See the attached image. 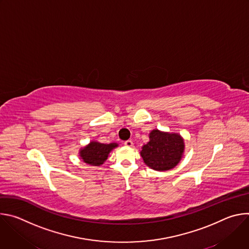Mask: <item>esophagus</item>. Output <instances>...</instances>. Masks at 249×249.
<instances>
[{
  "mask_svg": "<svg viewBox=\"0 0 249 249\" xmlns=\"http://www.w3.org/2000/svg\"><path fill=\"white\" fill-rule=\"evenodd\" d=\"M124 145L126 146V147H129V148H131V147H133V142L131 141V140H128V141H125L124 142Z\"/></svg>",
  "mask_w": 249,
  "mask_h": 249,
  "instance_id": "esophagus-1",
  "label": "esophagus"
}]
</instances>
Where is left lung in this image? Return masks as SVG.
I'll use <instances>...</instances> for the list:
<instances>
[{
	"label": "left lung",
	"mask_w": 249,
	"mask_h": 249,
	"mask_svg": "<svg viewBox=\"0 0 249 249\" xmlns=\"http://www.w3.org/2000/svg\"><path fill=\"white\" fill-rule=\"evenodd\" d=\"M149 138L150 141L141 151V157L149 167L165 171L178 164L184 153V141L179 134L155 129Z\"/></svg>",
	"instance_id": "left-lung-1"
}]
</instances>
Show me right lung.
<instances>
[{
  "label": "right lung",
  "instance_id": "obj_1",
  "mask_svg": "<svg viewBox=\"0 0 249 249\" xmlns=\"http://www.w3.org/2000/svg\"><path fill=\"white\" fill-rule=\"evenodd\" d=\"M116 147H118V144L116 143L101 144L92 141L88 146L81 149L80 157L86 163L99 166L107 160L109 153Z\"/></svg>",
  "mask_w": 249,
  "mask_h": 249
}]
</instances>
